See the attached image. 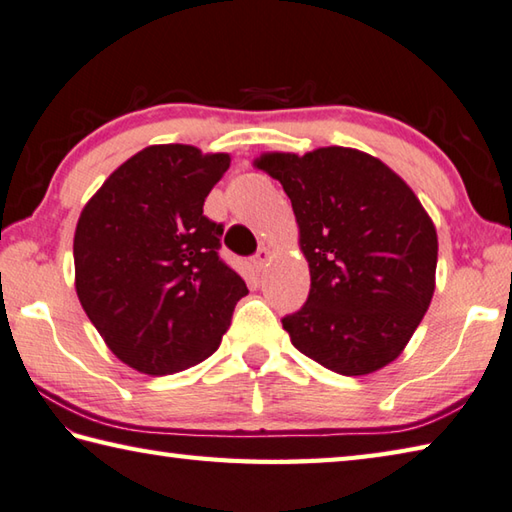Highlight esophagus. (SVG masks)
I'll use <instances>...</instances> for the list:
<instances>
[{"label": "esophagus", "instance_id": "obj_1", "mask_svg": "<svg viewBox=\"0 0 512 512\" xmlns=\"http://www.w3.org/2000/svg\"><path fill=\"white\" fill-rule=\"evenodd\" d=\"M270 255H273V253H270V248H268V246H262V248L257 250V255H255V259H253V264L257 266V270H262V268L268 264Z\"/></svg>", "mask_w": 512, "mask_h": 512}]
</instances>
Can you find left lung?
Instances as JSON below:
<instances>
[{"instance_id": "8db88e82", "label": "left lung", "mask_w": 512, "mask_h": 512, "mask_svg": "<svg viewBox=\"0 0 512 512\" xmlns=\"http://www.w3.org/2000/svg\"><path fill=\"white\" fill-rule=\"evenodd\" d=\"M255 168L293 204L310 270L290 342L333 373L370 375L402 355L435 293L437 230L402 177L357 148L262 153Z\"/></svg>"}]
</instances>
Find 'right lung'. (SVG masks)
<instances>
[{
  "mask_svg": "<svg viewBox=\"0 0 512 512\" xmlns=\"http://www.w3.org/2000/svg\"><path fill=\"white\" fill-rule=\"evenodd\" d=\"M228 153L155 144L110 173L75 228V290L106 346L144 375H173L222 344L248 288L217 255L204 199Z\"/></svg>",
  "mask_w": 512,
  "mask_h": 512,
  "instance_id": "obj_1",
  "label": "right lung"
}]
</instances>
